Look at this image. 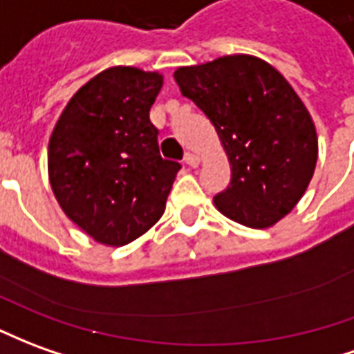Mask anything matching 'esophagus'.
<instances>
[{
  "label": "esophagus",
  "instance_id": "esophagus-1",
  "mask_svg": "<svg viewBox=\"0 0 354 354\" xmlns=\"http://www.w3.org/2000/svg\"><path fill=\"white\" fill-rule=\"evenodd\" d=\"M184 162L187 167H192V169H197V167H199V157L194 155V153H185Z\"/></svg>",
  "mask_w": 354,
  "mask_h": 354
}]
</instances>
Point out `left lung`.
I'll return each instance as SVG.
<instances>
[{
    "label": "left lung",
    "instance_id": "obj_1",
    "mask_svg": "<svg viewBox=\"0 0 354 354\" xmlns=\"http://www.w3.org/2000/svg\"><path fill=\"white\" fill-rule=\"evenodd\" d=\"M174 80L211 120L228 155L232 178L214 207L257 230L293 211L315 174L318 138L288 80L253 55L180 66Z\"/></svg>",
    "mask_w": 354,
    "mask_h": 354
}]
</instances>
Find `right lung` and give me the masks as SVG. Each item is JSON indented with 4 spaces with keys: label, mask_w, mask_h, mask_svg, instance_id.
Masks as SVG:
<instances>
[{
    "label": "right lung",
    "mask_w": 354,
    "mask_h": 354,
    "mask_svg": "<svg viewBox=\"0 0 354 354\" xmlns=\"http://www.w3.org/2000/svg\"><path fill=\"white\" fill-rule=\"evenodd\" d=\"M162 74L111 66L66 103L49 138V184L68 218L126 245L162 216L180 165L160 157L149 111Z\"/></svg>",
    "instance_id": "right-lung-1"
}]
</instances>
